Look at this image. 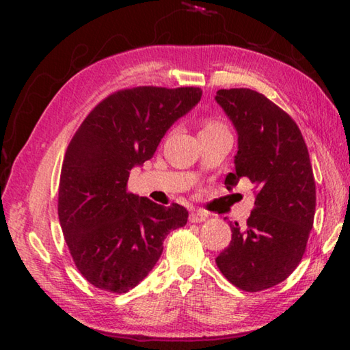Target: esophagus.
Returning a JSON list of instances; mask_svg holds the SVG:
<instances>
[{
  "label": "esophagus",
  "instance_id": "obj_1",
  "mask_svg": "<svg viewBox=\"0 0 350 350\" xmlns=\"http://www.w3.org/2000/svg\"><path fill=\"white\" fill-rule=\"evenodd\" d=\"M206 217H208V215L204 211H193V213H189L188 219L191 224H199V222H204Z\"/></svg>",
  "mask_w": 350,
  "mask_h": 350
}]
</instances>
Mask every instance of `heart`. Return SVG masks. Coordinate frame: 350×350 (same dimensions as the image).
Returning a JSON list of instances; mask_svg holds the SVG:
<instances>
[{"label":"heart","mask_w":350,"mask_h":350,"mask_svg":"<svg viewBox=\"0 0 350 350\" xmlns=\"http://www.w3.org/2000/svg\"><path fill=\"white\" fill-rule=\"evenodd\" d=\"M222 125L221 123H217V122H215V120H208V122H205V126H204V129H211V128H221Z\"/></svg>","instance_id":"b5f03b06"}]
</instances>
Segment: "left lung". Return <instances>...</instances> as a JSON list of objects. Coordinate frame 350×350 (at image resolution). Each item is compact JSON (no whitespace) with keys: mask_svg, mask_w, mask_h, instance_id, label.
<instances>
[{"mask_svg":"<svg viewBox=\"0 0 350 350\" xmlns=\"http://www.w3.org/2000/svg\"><path fill=\"white\" fill-rule=\"evenodd\" d=\"M215 100L238 133L225 187L247 177L254 188L247 227L230 224L232 242L216 264L233 286L259 292L288 278L306 252L317 205L309 151L292 117L262 94L219 90Z\"/></svg>","mask_w":350,"mask_h":350,"instance_id":"obj_1","label":"left lung"}]
</instances>
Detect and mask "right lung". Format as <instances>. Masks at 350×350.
<instances>
[{"mask_svg": "<svg viewBox=\"0 0 350 350\" xmlns=\"http://www.w3.org/2000/svg\"><path fill=\"white\" fill-rule=\"evenodd\" d=\"M199 88L139 86L106 97L64 154L58 219L70 256L94 287L126 293L146 278L185 206L126 191L129 171L154 156L168 129L200 102Z\"/></svg>", "mask_w": 350, "mask_h": 350, "instance_id": "1", "label": "right lung"}]
</instances>
